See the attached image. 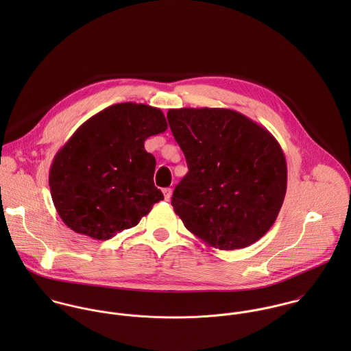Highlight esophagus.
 Instances as JSON below:
<instances>
[{
    "instance_id": "1",
    "label": "esophagus",
    "mask_w": 351,
    "mask_h": 351,
    "mask_svg": "<svg viewBox=\"0 0 351 351\" xmlns=\"http://www.w3.org/2000/svg\"><path fill=\"white\" fill-rule=\"evenodd\" d=\"M162 193H163V196H165V200L169 201L171 199V189L170 188H165L163 191H162Z\"/></svg>"
}]
</instances>
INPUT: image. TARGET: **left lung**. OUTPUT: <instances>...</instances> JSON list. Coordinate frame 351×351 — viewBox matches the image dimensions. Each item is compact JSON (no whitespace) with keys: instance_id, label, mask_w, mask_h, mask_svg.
I'll list each match as a JSON object with an SVG mask.
<instances>
[{"instance_id":"left-lung-1","label":"left lung","mask_w":351,"mask_h":351,"mask_svg":"<svg viewBox=\"0 0 351 351\" xmlns=\"http://www.w3.org/2000/svg\"><path fill=\"white\" fill-rule=\"evenodd\" d=\"M167 120L189 169L171 197L184 226L219 250L255 243L274 224L287 193L280 143L232 109H169Z\"/></svg>"}]
</instances>
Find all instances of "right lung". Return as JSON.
<instances>
[{"label": "right lung", "instance_id": "obj_1", "mask_svg": "<svg viewBox=\"0 0 351 351\" xmlns=\"http://www.w3.org/2000/svg\"><path fill=\"white\" fill-rule=\"evenodd\" d=\"M166 130L160 109L136 102L110 105L86 120L51 163V197L63 223L99 241L135 227L163 200L145 142Z\"/></svg>", "mask_w": 351, "mask_h": 351}]
</instances>
